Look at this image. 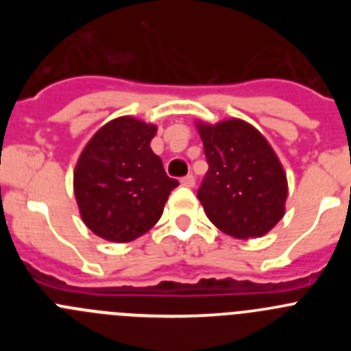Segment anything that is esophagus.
I'll return each instance as SVG.
<instances>
[{"instance_id": "1", "label": "esophagus", "mask_w": 351, "mask_h": 351, "mask_svg": "<svg viewBox=\"0 0 351 351\" xmlns=\"http://www.w3.org/2000/svg\"><path fill=\"white\" fill-rule=\"evenodd\" d=\"M181 184L186 186V188H193L195 186V178L191 176V173H188V176H184V178L181 179Z\"/></svg>"}]
</instances>
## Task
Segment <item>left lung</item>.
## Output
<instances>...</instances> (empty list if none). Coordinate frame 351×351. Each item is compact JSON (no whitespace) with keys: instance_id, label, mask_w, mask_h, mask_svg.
<instances>
[{"instance_id":"obj_1","label":"left lung","mask_w":351,"mask_h":351,"mask_svg":"<svg viewBox=\"0 0 351 351\" xmlns=\"http://www.w3.org/2000/svg\"><path fill=\"white\" fill-rule=\"evenodd\" d=\"M209 170L198 200L214 226L235 239L262 237L283 218L288 184L281 161L246 121L197 123Z\"/></svg>"}]
</instances>
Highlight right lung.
I'll return each instance as SVG.
<instances>
[{
	"instance_id": "add662e5",
	"label": "right lung",
	"mask_w": 351,
	"mask_h": 351,
	"mask_svg": "<svg viewBox=\"0 0 351 351\" xmlns=\"http://www.w3.org/2000/svg\"><path fill=\"white\" fill-rule=\"evenodd\" d=\"M154 135V125L123 116L101 126L80 153L73 191L80 218L98 237L130 243L144 235L179 186L151 149Z\"/></svg>"
}]
</instances>
